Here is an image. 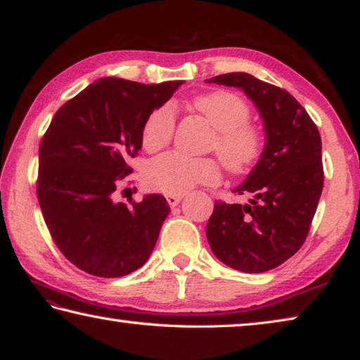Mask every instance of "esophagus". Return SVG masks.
<instances>
[{"mask_svg":"<svg viewBox=\"0 0 360 360\" xmlns=\"http://www.w3.org/2000/svg\"><path fill=\"white\" fill-rule=\"evenodd\" d=\"M182 195H167V202L169 206H176L181 202Z\"/></svg>","mask_w":360,"mask_h":360,"instance_id":"esophagus-1","label":"esophagus"}]
</instances>
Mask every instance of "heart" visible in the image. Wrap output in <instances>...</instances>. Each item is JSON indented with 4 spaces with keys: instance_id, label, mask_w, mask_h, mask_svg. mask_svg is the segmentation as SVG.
Returning <instances> with one entry per match:
<instances>
[{
    "instance_id": "obj_1",
    "label": "heart",
    "mask_w": 360,
    "mask_h": 360,
    "mask_svg": "<svg viewBox=\"0 0 360 360\" xmlns=\"http://www.w3.org/2000/svg\"><path fill=\"white\" fill-rule=\"evenodd\" d=\"M192 106L216 130L211 149L217 152L229 172L246 173L259 162L264 152V135L259 127L249 122L251 108L245 98L230 90H214L197 96ZM174 129V108L158 106L143 125V148L149 152L163 149L172 141ZM144 179L146 184L158 192L182 195L198 184H217L221 181V165L212 157H187L169 152L149 163Z\"/></svg>"
}]
</instances>
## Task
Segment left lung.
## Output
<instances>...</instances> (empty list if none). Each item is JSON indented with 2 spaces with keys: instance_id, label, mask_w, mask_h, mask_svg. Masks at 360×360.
Wrapping results in <instances>:
<instances>
[{
  "instance_id": "8db88e82",
  "label": "left lung",
  "mask_w": 360,
  "mask_h": 360,
  "mask_svg": "<svg viewBox=\"0 0 360 360\" xmlns=\"http://www.w3.org/2000/svg\"><path fill=\"white\" fill-rule=\"evenodd\" d=\"M208 82L243 89L264 119L266 144L251 174L233 191L251 193L252 200L216 202L206 238L225 265L264 273L292 257L308 236L324 186L319 130L288 90L248 72H227Z\"/></svg>"
}]
</instances>
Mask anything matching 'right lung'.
Instances as JSON below:
<instances>
[{
  "label": "right lung",
  "instance_id": "obj_1",
  "mask_svg": "<svg viewBox=\"0 0 360 360\" xmlns=\"http://www.w3.org/2000/svg\"><path fill=\"white\" fill-rule=\"evenodd\" d=\"M182 82L117 77L90 84L60 106L39 144L36 193L53 243L89 275L119 278L146 264L169 206L160 193L114 203L133 172L148 115Z\"/></svg>",
  "mask_w": 360,
  "mask_h": 360
}]
</instances>
